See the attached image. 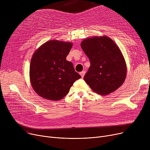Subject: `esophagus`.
<instances>
[{"instance_id":"34e87169","label":"esophagus","mask_w":150,"mask_h":150,"mask_svg":"<svg viewBox=\"0 0 150 150\" xmlns=\"http://www.w3.org/2000/svg\"><path fill=\"white\" fill-rule=\"evenodd\" d=\"M80 75H81V77L83 78L84 76V75H85V72H84V71H82V72H80Z\"/></svg>"}]
</instances>
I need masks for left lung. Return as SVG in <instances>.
Segmentation results:
<instances>
[{"label":"left lung","instance_id":"obj_1","mask_svg":"<svg viewBox=\"0 0 150 150\" xmlns=\"http://www.w3.org/2000/svg\"><path fill=\"white\" fill-rule=\"evenodd\" d=\"M81 47L91 66L84 80L93 91L102 96L111 93L124 83L127 68L119 47L106 36L83 39Z\"/></svg>","mask_w":150,"mask_h":150}]
</instances>
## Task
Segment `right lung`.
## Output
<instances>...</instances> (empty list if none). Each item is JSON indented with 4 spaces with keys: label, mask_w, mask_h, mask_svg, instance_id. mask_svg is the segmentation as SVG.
I'll return each instance as SVG.
<instances>
[{
    "label": "right lung",
    "mask_w": 150,
    "mask_h": 150,
    "mask_svg": "<svg viewBox=\"0 0 150 150\" xmlns=\"http://www.w3.org/2000/svg\"><path fill=\"white\" fill-rule=\"evenodd\" d=\"M73 44L49 41L36 50L31 59L30 80L34 91L41 97L53 101L64 98L74 83L81 78L73 64L66 60Z\"/></svg>",
    "instance_id": "right-lung-1"
}]
</instances>
